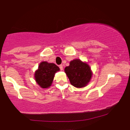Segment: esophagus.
<instances>
[{
    "mask_svg": "<svg viewBox=\"0 0 130 130\" xmlns=\"http://www.w3.org/2000/svg\"><path fill=\"white\" fill-rule=\"evenodd\" d=\"M59 68H60V70H63V65H62V64L60 65V66H59Z\"/></svg>",
    "mask_w": 130,
    "mask_h": 130,
    "instance_id": "esophagus-1",
    "label": "esophagus"
}]
</instances>
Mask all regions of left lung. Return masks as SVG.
Returning <instances> with one entry per match:
<instances>
[{"mask_svg": "<svg viewBox=\"0 0 130 130\" xmlns=\"http://www.w3.org/2000/svg\"><path fill=\"white\" fill-rule=\"evenodd\" d=\"M64 72L71 84L76 88L86 86L91 79L92 72L88 64L79 59L70 62V65L65 67Z\"/></svg>", "mask_w": 130, "mask_h": 130, "instance_id": "left-lung-1", "label": "left lung"}]
</instances>
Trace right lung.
<instances>
[{
	"mask_svg": "<svg viewBox=\"0 0 130 130\" xmlns=\"http://www.w3.org/2000/svg\"><path fill=\"white\" fill-rule=\"evenodd\" d=\"M59 70V67L54 63L42 61L39 65L38 70L35 72V81L41 88H49L52 84L55 73Z\"/></svg>",
	"mask_w": 130,
	"mask_h": 130,
	"instance_id": "right-lung-1",
	"label": "right lung"
}]
</instances>
